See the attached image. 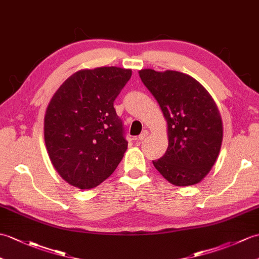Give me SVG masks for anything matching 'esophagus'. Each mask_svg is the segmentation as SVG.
Segmentation results:
<instances>
[{
	"label": "esophagus",
	"instance_id": "34e87169",
	"mask_svg": "<svg viewBox=\"0 0 259 259\" xmlns=\"http://www.w3.org/2000/svg\"><path fill=\"white\" fill-rule=\"evenodd\" d=\"M148 135H149V131L148 130H143L142 132H141V135L138 137V139H139L140 141H143V140H146V138L148 137Z\"/></svg>",
	"mask_w": 259,
	"mask_h": 259
}]
</instances>
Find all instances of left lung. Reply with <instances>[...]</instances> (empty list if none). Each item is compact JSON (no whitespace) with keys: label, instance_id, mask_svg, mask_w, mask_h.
<instances>
[{"label":"left lung","instance_id":"obj_1","mask_svg":"<svg viewBox=\"0 0 259 259\" xmlns=\"http://www.w3.org/2000/svg\"><path fill=\"white\" fill-rule=\"evenodd\" d=\"M139 76L157 99L167 124L169 146L152 161L165 180L177 186L205 178L219 157L223 122L212 96L193 77L176 70L141 69Z\"/></svg>","mask_w":259,"mask_h":259}]
</instances>
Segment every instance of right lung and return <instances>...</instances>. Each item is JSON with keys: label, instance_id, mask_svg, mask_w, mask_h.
Returning <instances> with one entry per match:
<instances>
[{"label": "right lung", "instance_id": "right-lung-1", "mask_svg": "<svg viewBox=\"0 0 259 259\" xmlns=\"http://www.w3.org/2000/svg\"><path fill=\"white\" fill-rule=\"evenodd\" d=\"M131 73L115 66L78 70L52 97L44 118L45 144L52 164L70 185L96 188L122 160L128 142L113 101Z\"/></svg>", "mask_w": 259, "mask_h": 259}]
</instances>
